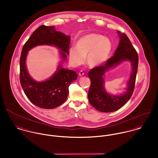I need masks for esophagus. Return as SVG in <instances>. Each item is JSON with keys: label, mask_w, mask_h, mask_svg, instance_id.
Here are the masks:
<instances>
[{"label": "esophagus", "mask_w": 158, "mask_h": 158, "mask_svg": "<svg viewBox=\"0 0 158 158\" xmlns=\"http://www.w3.org/2000/svg\"><path fill=\"white\" fill-rule=\"evenodd\" d=\"M78 75H79V76H80V77H81V76H83V75H84V72H83L82 70H81V71L79 72Z\"/></svg>", "instance_id": "1"}]
</instances>
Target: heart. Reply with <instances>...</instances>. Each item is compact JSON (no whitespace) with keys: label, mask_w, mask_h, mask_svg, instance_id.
I'll return each instance as SVG.
<instances>
[{"label":"heart","mask_w":158,"mask_h":158,"mask_svg":"<svg viewBox=\"0 0 158 158\" xmlns=\"http://www.w3.org/2000/svg\"><path fill=\"white\" fill-rule=\"evenodd\" d=\"M112 50L111 40L104 35L89 34L81 37L75 47L69 52V59L74 65H81L85 60L90 67H97L103 64L108 59Z\"/></svg>","instance_id":"1"}]
</instances>
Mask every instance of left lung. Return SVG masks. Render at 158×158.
<instances>
[{
  "instance_id": "1",
  "label": "left lung",
  "mask_w": 158,
  "mask_h": 158,
  "mask_svg": "<svg viewBox=\"0 0 158 158\" xmlns=\"http://www.w3.org/2000/svg\"><path fill=\"white\" fill-rule=\"evenodd\" d=\"M117 34L119 42L113 56L106 62L104 65L94 68L88 73L91 79L88 92L89 102L101 112L109 113L119 110L130 99L134 89L139 63L138 54L125 34L118 31ZM125 61H129L132 68L125 91L120 95H111L106 90L104 86L105 73Z\"/></svg>"
}]
</instances>
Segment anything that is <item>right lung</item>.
<instances>
[{
  "label": "right lung",
  "instance_id": "right-lung-1",
  "mask_svg": "<svg viewBox=\"0 0 158 158\" xmlns=\"http://www.w3.org/2000/svg\"><path fill=\"white\" fill-rule=\"evenodd\" d=\"M70 36L56 30L54 26H41L31 35L23 46L19 65L20 83L27 98L34 105L45 109H52L63 104L69 94V87L77 79V73L63 67L69 55ZM41 45L53 46L60 51L61 60L56 70L48 79L38 82L29 75L26 65L28 52Z\"/></svg>",
  "mask_w": 158,
  "mask_h": 158
}]
</instances>
